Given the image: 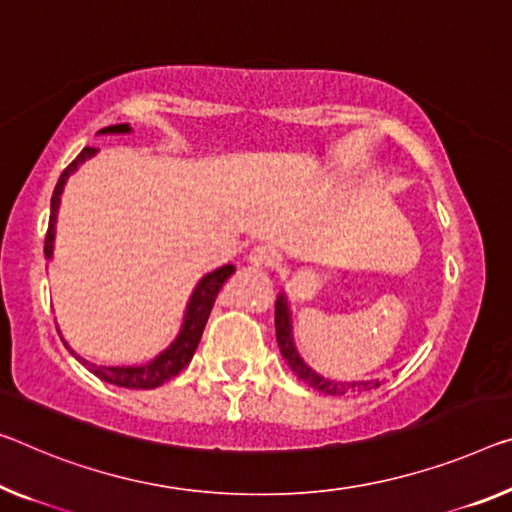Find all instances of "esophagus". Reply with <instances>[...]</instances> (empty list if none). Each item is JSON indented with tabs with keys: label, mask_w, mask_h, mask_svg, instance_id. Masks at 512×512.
<instances>
[{
	"label": "esophagus",
	"mask_w": 512,
	"mask_h": 512,
	"mask_svg": "<svg viewBox=\"0 0 512 512\" xmlns=\"http://www.w3.org/2000/svg\"><path fill=\"white\" fill-rule=\"evenodd\" d=\"M249 265L251 267H274L279 263V254L270 245H258L249 251Z\"/></svg>",
	"instance_id": "1"
}]
</instances>
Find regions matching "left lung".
I'll return each instance as SVG.
<instances>
[{
	"label": "left lung",
	"mask_w": 512,
	"mask_h": 512,
	"mask_svg": "<svg viewBox=\"0 0 512 512\" xmlns=\"http://www.w3.org/2000/svg\"><path fill=\"white\" fill-rule=\"evenodd\" d=\"M274 329H277V343L281 350V357L288 361L290 371H293L302 382L309 384V387L318 389L322 393H332V396H343L348 391H371L380 387V380H364V382H336V380H325V377L311 371V366L304 364L300 352L295 348L293 341V327H290V309L286 302V295L277 297V304H274Z\"/></svg>",
	"instance_id": "8db88e82"
}]
</instances>
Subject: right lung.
Returning a JSON list of instances; mask_svg holds the SVG:
<instances>
[{
	"mask_svg": "<svg viewBox=\"0 0 512 512\" xmlns=\"http://www.w3.org/2000/svg\"><path fill=\"white\" fill-rule=\"evenodd\" d=\"M128 132H130V125L119 123V125H109V128H102L100 135H128ZM96 153H98V148L86 146L84 151L77 155L75 160L64 169V174L59 176V183H57V187H54V194H52L50 224H47V235H45V256L47 258H52V251H54L57 212H59L61 192H64L66 180H68L70 174H73V171H77V167H80L82 162H86L89 157H93ZM233 272H235L233 265H224V267H219V270L206 274V277L196 283L190 302H187L183 327H180V334L176 336V341L144 366H96V364H89V361L82 359V357H77L75 352L68 348V345H66V348L70 350V355H75V359H80L82 364L89 368L93 375L100 377L102 382L116 384V387H125V389L162 387L164 382H169L171 377H176L192 361L194 352H196V345H199V341H201L203 327H206L208 316L212 311V304H215V300H217V293L222 290L226 279H229ZM61 341H64V338H61Z\"/></svg>",
	"mask_w": 512,
	"mask_h": 512,
	"instance_id": "1",
	"label": "right lung"
}]
</instances>
